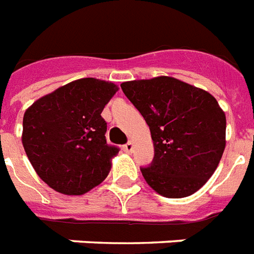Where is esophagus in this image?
Here are the masks:
<instances>
[{"mask_svg":"<svg viewBox=\"0 0 254 254\" xmlns=\"http://www.w3.org/2000/svg\"><path fill=\"white\" fill-rule=\"evenodd\" d=\"M123 149H125V151L127 152V153H131V152H132V149H133L132 141H128V143H127V144H125V145H123Z\"/></svg>","mask_w":254,"mask_h":254,"instance_id":"esophagus-1","label":"esophagus"}]
</instances>
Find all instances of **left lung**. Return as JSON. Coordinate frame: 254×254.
<instances>
[{
    "label": "left lung",
    "mask_w": 254,
    "mask_h": 254,
    "mask_svg": "<svg viewBox=\"0 0 254 254\" xmlns=\"http://www.w3.org/2000/svg\"><path fill=\"white\" fill-rule=\"evenodd\" d=\"M151 129L155 157L140 168L147 184L166 198L198 191L214 174L226 148V114L206 90L173 77L121 85Z\"/></svg>",
    "instance_id": "obj_1"
}]
</instances>
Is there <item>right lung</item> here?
<instances>
[{"label": "right lung", "instance_id": "1", "mask_svg": "<svg viewBox=\"0 0 254 254\" xmlns=\"http://www.w3.org/2000/svg\"><path fill=\"white\" fill-rule=\"evenodd\" d=\"M118 92L109 81H72L28 107L22 143L28 160L50 188L81 195L107 177L119 152L106 143L101 113Z\"/></svg>", "mask_w": 254, "mask_h": 254}]
</instances>
